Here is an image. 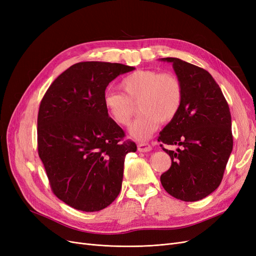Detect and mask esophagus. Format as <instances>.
Segmentation results:
<instances>
[{
  "label": "esophagus",
  "mask_w": 256,
  "mask_h": 256,
  "mask_svg": "<svg viewBox=\"0 0 256 256\" xmlns=\"http://www.w3.org/2000/svg\"><path fill=\"white\" fill-rule=\"evenodd\" d=\"M138 150L141 152H147L152 150V146L148 143H138Z\"/></svg>",
  "instance_id": "1"
}]
</instances>
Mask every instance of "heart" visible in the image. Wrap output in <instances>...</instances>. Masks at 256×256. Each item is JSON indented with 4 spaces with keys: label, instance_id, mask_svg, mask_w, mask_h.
I'll list each match as a JSON object with an SVG mask.
<instances>
[{
    "label": "heart",
    "instance_id": "b5f03b06",
    "mask_svg": "<svg viewBox=\"0 0 256 256\" xmlns=\"http://www.w3.org/2000/svg\"><path fill=\"white\" fill-rule=\"evenodd\" d=\"M118 92H108L104 97V109L118 125L126 126L132 118L138 104L140 115L130 126V134L146 140L157 130L159 122H171L180 110L184 88L180 80L171 72L141 69L129 74L120 83Z\"/></svg>",
    "mask_w": 256,
    "mask_h": 256
}]
</instances>
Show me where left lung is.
I'll use <instances>...</instances> for the list:
<instances>
[{"label":"left lung","instance_id":"obj_1","mask_svg":"<svg viewBox=\"0 0 256 256\" xmlns=\"http://www.w3.org/2000/svg\"><path fill=\"white\" fill-rule=\"evenodd\" d=\"M161 60L173 64L182 84L184 99L180 112L158 138L164 144L180 146L176 152L164 148L172 164L160 182L168 194L196 202L212 193L223 178L233 150L230 108L205 69L176 58Z\"/></svg>","mask_w":256,"mask_h":256}]
</instances>
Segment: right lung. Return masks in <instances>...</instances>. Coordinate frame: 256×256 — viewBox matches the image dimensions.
I'll return each mask as SVG.
<instances>
[{
  "label": "right lung",
  "instance_id": "add662e5",
  "mask_svg": "<svg viewBox=\"0 0 256 256\" xmlns=\"http://www.w3.org/2000/svg\"><path fill=\"white\" fill-rule=\"evenodd\" d=\"M134 67L81 62L60 74L46 92L37 118L38 154L51 189L78 210L109 206L122 188L126 154L132 141L104 109L106 88Z\"/></svg>",
  "mask_w": 256,
  "mask_h": 256
}]
</instances>
